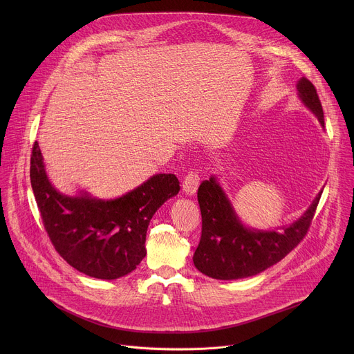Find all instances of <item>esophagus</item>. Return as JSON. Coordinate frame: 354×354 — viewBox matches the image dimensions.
Wrapping results in <instances>:
<instances>
[{
  "label": "esophagus",
  "instance_id": "esophagus-1",
  "mask_svg": "<svg viewBox=\"0 0 354 354\" xmlns=\"http://www.w3.org/2000/svg\"><path fill=\"white\" fill-rule=\"evenodd\" d=\"M198 183H200V176H198V174H197L196 171H190V172L185 176V179H183V185H182L183 192H185L186 194H189V196L194 194L196 190H197V187H198Z\"/></svg>",
  "mask_w": 354,
  "mask_h": 354
}]
</instances>
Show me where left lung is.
<instances>
[{"instance_id": "8db88e82", "label": "left lung", "mask_w": 354, "mask_h": 354, "mask_svg": "<svg viewBox=\"0 0 354 354\" xmlns=\"http://www.w3.org/2000/svg\"><path fill=\"white\" fill-rule=\"evenodd\" d=\"M298 96L325 127L324 111L315 86L302 77ZM322 190L297 221L281 231L249 228L236 216L230 198L214 175L197 190L201 212V238L193 255L198 272L217 280H236L255 276L280 262L302 241L314 218Z\"/></svg>"}]
</instances>
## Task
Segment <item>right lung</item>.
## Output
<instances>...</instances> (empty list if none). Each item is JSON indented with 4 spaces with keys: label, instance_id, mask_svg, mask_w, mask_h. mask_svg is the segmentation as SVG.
Segmentation results:
<instances>
[{
    "label": "right lung",
    "instance_id": "add662e5",
    "mask_svg": "<svg viewBox=\"0 0 354 354\" xmlns=\"http://www.w3.org/2000/svg\"><path fill=\"white\" fill-rule=\"evenodd\" d=\"M30 183L47 235L60 257L78 272L104 280L131 273L144 259L148 224L179 192L174 174H157L113 200L81 192L66 196L50 183L37 141L30 157Z\"/></svg>",
    "mask_w": 354,
    "mask_h": 354
}]
</instances>
